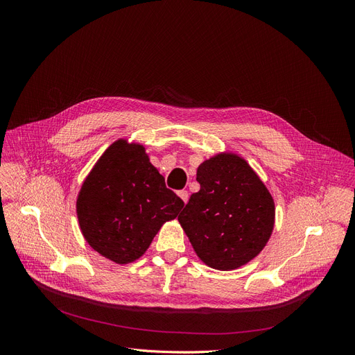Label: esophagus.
I'll return each mask as SVG.
<instances>
[{
  "mask_svg": "<svg viewBox=\"0 0 355 355\" xmlns=\"http://www.w3.org/2000/svg\"><path fill=\"white\" fill-rule=\"evenodd\" d=\"M178 197H180L184 202H187V201H189V191H187V190H181V191H178Z\"/></svg>",
  "mask_w": 355,
  "mask_h": 355,
  "instance_id": "34e87169",
  "label": "esophagus"
}]
</instances>
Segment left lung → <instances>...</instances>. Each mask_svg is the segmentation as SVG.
I'll list each match as a JSON object with an SVG mask.
<instances>
[{"label": "left lung", "mask_w": 355, "mask_h": 355, "mask_svg": "<svg viewBox=\"0 0 355 355\" xmlns=\"http://www.w3.org/2000/svg\"><path fill=\"white\" fill-rule=\"evenodd\" d=\"M200 191L178 216L204 263L218 270L246 265L266 246L275 202L250 165L234 154H218L197 170Z\"/></svg>", "instance_id": "1"}]
</instances>
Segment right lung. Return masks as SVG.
I'll return each instance as SVG.
<instances>
[{
  "label": "right lung",
  "instance_id": "add662e5",
  "mask_svg": "<svg viewBox=\"0 0 355 355\" xmlns=\"http://www.w3.org/2000/svg\"><path fill=\"white\" fill-rule=\"evenodd\" d=\"M184 201L149 162L145 148L119 139L85 180L76 209L87 243L115 263L141 257Z\"/></svg>",
  "mask_w": 355,
  "mask_h": 355
}]
</instances>
